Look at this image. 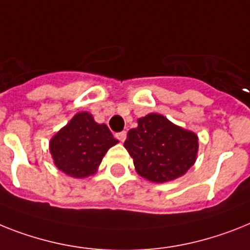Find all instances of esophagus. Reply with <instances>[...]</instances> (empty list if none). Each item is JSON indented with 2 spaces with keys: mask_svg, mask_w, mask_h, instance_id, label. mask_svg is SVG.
Returning <instances> with one entry per match:
<instances>
[{
  "mask_svg": "<svg viewBox=\"0 0 250 250\" xmlns=\"http://www.w3.org/2000/svg\"><path fill=\"white\" fill-rule=\"evenodd\" d=\"M115 137H116V139L120 140V142H124V140L126 139V131H120V133H116L115 134Z\"/></svg>",
  "mask_w": 250,
  "mask_h": 250,
  "instance_id": "obj_1",
  "label": "esophagus"
}]
</instances>
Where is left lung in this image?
Wrapping results in <instances>:
<instances>
[{"label":"left lung","mask_w":250,"mask_h":250,"mask_svg":"<svg viewBox=\"0 0 250 250\" xmlns=\"http://www.w3.org/2000/svg\"><path fill=\"white\" fill-rule=\"evenodd\" d=\"M135 171L152 183H167L187 174L197 161L198 135L152 112L138 119L124 143Z\"/></svg>","instance_id":"8db88e82"}]
</instances>
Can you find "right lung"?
<instances>
[{
  "label": "right lung",
  "instance_id": "1",
  "mask_svg": "<svg viewBox=\"0 0 250 250\" xmlns=\"http://www.w3.org/2000/svg\"><path fill=\"white\" fill-rule=\"evenodd\" d=\"M117 143L106 124L96 123L92 113L83 111L51 138L49 152L60 171L84 179L96 174L103 156Z\"/></svg>",
  "mask_w": 250,
  "mask_h": 250
}]
</instances>
